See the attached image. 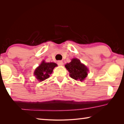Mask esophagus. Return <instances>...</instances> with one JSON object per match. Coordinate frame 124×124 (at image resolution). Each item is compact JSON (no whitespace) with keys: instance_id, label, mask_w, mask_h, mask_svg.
<instances>
[{"instance_id":"obj_1","label":"esophagus","mask_w":124,"mask_h":124,"mask_svg":"<svg viewBox=\"0 0 124 124\" xmlns=\"http://www.w3.org/2000/svg\"><path fill=\"white\" fill-rule=\"evenodd\" d=\"M57 64L59 66H62L63 65V62L62 60H59V61L57 62Z\"/></svg>"}]
</instances>
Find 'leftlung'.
<instances>
[{"label": "left lung", "mask_w": 124, "mask_h": 124, "mask_svg": "<svg viewBox=\"0 0 124 124\" xmlns=\"http://www.w3.org/2000/svg\"><path fill=\"white\" fill-rule=\"evenodd\" d=\"M65 67L70 73L71 78L75 80L83 81L87 75L88 69L81 62L80 60L73 58L71 62L65 65Z\"/></svg>", "instance_id": "obj_1"}]
</instances>
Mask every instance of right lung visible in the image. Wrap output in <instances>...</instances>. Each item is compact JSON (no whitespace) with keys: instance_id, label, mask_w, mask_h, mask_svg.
<instances>
[{"instance_id":"add662e5","label":"right lung","mask_w":124,"mask_h":124,"mask_svg":"<svg viewBox=\"0 0 124 124\" xmlns=\"http://www.w3.org/2000/svg\"><path fill=\"white\" fill-rule=\"evenodd\" d=\"M57 65L54 62H45L43 61L34 71V75L40 81H43L49 78V74L53 72L54 68Z\"/></svg>"}]
</instances>
